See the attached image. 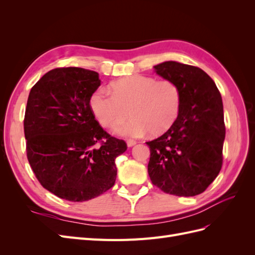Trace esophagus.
Here are the masks:
<instances>
[{"label":"esophagus","mask_w":255,"mask_h":255,"mask_svg":"<svg viewBox=\"0 0 255 255\" xmlns=\"http://www.w3.org/2000/svg\"><path fill=\"white\" fill-rule=\"evenodd\" d=\"M127 144H128V146H133V145H135L136 144V141L135 140H128L127 141Z\"/></svg>","instance_id":"34e87169"}]
</instances>
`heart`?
<instances>
[{"mask_svg": "<svg viewBox=\"0 0 255 255\" xmlns=\"http://www.w3.org/2000/svg\"><path fill=\"white\" fill-rule=\"evenodd\" d=\"M112 90L98 88L91 95L90 106L104 127L123 120L129 111L132 118L113 128L119 136L141 137L149 132L157 136L167 132L179 117L182 92L172 81L134 74L113 83Z\"/></svg>", "mask_w": 255, "mask_h": 255, "instance_id": "heart-1", "label": "heart"}]
</instances>
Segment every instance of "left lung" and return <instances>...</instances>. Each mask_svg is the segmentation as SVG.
<instances>
[{"label": "left lung", "instance_id": "left-lung-1", "mask_svg": "<svg viewBox=\"0 0 255 255\" xmlns=\"http://www.w3.org/2000/svg\"><path fill=\"white\" fill-rule=\"evenodd\" d=\"M153 68L180 87L182 105L173 126L145 142L151 152L149 176L166 194L200 195L222 166L226 127L221 95L215 82L198 67L169 60Z\"/></svg>", "mask_w": 255, "mask_h": 255}]
</instances>
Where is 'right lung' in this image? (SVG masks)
I'll list each match as a JSON object with an SVG mask.
<instances>
[{
    "instance_id": "right-lung-1",
    "label": "right lung",
    "mask_w": 255,
    "mask_h": 255,
    "mask_svg": "<svg viewBox=\"0 0 255 255\" xmlns=\"http://www.w3.org/2000/svg\"><path fill=\"white\" fill-rule=\"evenodd\" d=\"M100 85L96 71L56 68L34 85L27 99L29 165L45 189L68 201H87L112 188L117 176L115 159L128 149L95 119L90 98Z\"/></svg>"
}]
</instances>
